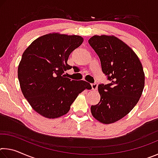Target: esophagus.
<instances>
[{"label": "esophagus", "instance_id": "1", "mask_svg": "<svg viewBox=\"0 0 158 158\" xmlns=\"http://www.w3.org/2000/svg\"><path fill=\"white\" fill-rule=\"evenodd\" d=\"M91 86H92V89L93 90H97V89H98V84H97V83H94V84H92Z\"/></svg>", "mask_w": 158, "mask_h": 158}]
</instances>
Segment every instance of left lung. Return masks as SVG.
I'll return each mask as SVG.
<instances>
[{"label":"left lung","instance_id":"left-lung-1","mask_svg":"<svg viewBox=\"0 0 158 158\" xmlns=\"http://www.w3.org/2000/svg\"><path fill=\"white\" fill-rule=\"evenodd\" d=\"M89 43L111 81L98 85L100 100L90 111L102 123H113L129 114L139 100L145 83L143 67L135 52L114 35H94Z\"/></svg>","mask_w":158,"mask_h":158}]
</instances>
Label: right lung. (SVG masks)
Returning <instances> with one entry per match:
<instances>
[{"mask_svg":"<svg viewBox=\"0 0 158 158\" xmlns=\"http://www.w3.org/2000/svg\"><path fill=\"white\" fill-rule=\"evenodd\" d=\"M84 41L79 35L58 33L38 37L23 53L18 79L23 96L37 113L47 118L66 114L79 93L91 85L85 81L65 77L73 67L69 56Z\"/></svg>","mask_w":158,"mask_h":158,"instance_id":"add662e5","label":"right lung"}]
</instances>
